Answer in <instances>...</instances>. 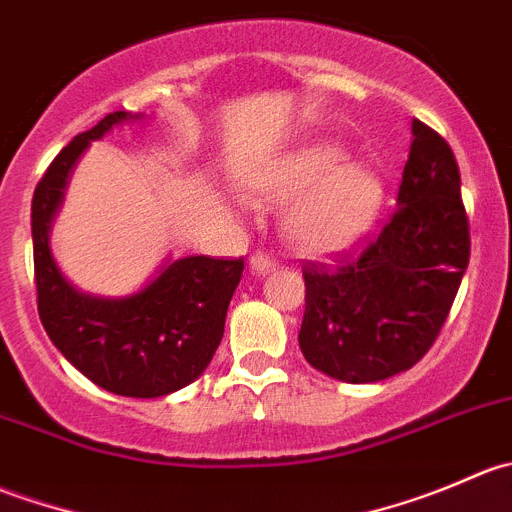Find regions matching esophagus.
I'll list each match as a JSON object with an SVG mask.
<instances>
[{"label":"esophagus","instance_id":"esophagus-1","mask_svg":"<svg viewBox=\"0 0 512 512\" xmlns=\"http://www.w3.org/2000/svg\"><path fill=\"white\" fill-rule=\"evenodd\" d=\"M277 267V262L272 260L270 255H262V252H257V255L250 257V270L255 272V275H267V272H272Z\"/></svg>","mask_w":512,"mask_h":512}]
</instances>
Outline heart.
Here are the masks:
<instances>
[{"instance_id": "b5f03b06", "label": "heart", "mask_w": 512, "mask_h": 512, "mask_svg": "<svg viewBox=\"0 0 512 512\" xmlns=\"http://www.w3.org/2000/svg\"><path fill=\"white\" fill-rule=\"evenodd\" d=\"M255 190L270 200H294L287 237L299 252L337 255L364 240L384 205V180L371 165L349 160L337 141H312L277 160Z\"/></svg>"}]
</instances>
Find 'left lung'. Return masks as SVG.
Returning <instances> with one entry per match:
<instances>
[{
	"label": "left lung",
	"mask_w": 512,
	"mask_h": 512,
	"mask_svg": "<svg viewBox=\"0 0 512 512\" xmlns=\"http://www.w3.org/2000/svg\"><path fill=\"white\" fill-rule=\"evenodd\" d=\"M411 133L399 208L384 230L339 267H304L299 349L347 384L389 379L431 349L471 257L456 156L416 118Z\"/></svg>",
	"instance_id": "8db88e82"
}]
</instances>
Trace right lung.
<instances>
[{
  "label": "right lung",
  "instance_id": "1",
  "mask_svg": "<svg viewBox=\"0 0 512 512\" xmlns=\"http://www.w3.org/2000/svg\"><path fill=\"white\" fill-rule=\"evenodd\" d=\"M141 118L143 113H108L54 158L34 190L32 240L39 317L54 347L101 389L156 399L183 389L208 369L223 339L227 304L240 285L242 257L168 260L138 292L98 297L61 275L49 247L51 223L86 148L116 126Z\"/></svg>",
  "mask_w": 512,
  "mask_h": 512
}]
</instances>
